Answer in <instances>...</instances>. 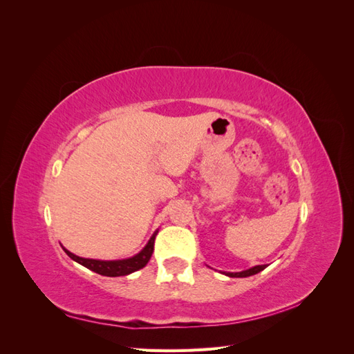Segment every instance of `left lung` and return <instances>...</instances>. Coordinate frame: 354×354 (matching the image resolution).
<instances>
[{"instance_id": "obj_1", "label": "left lung", "mask_w": 354, "mask_h": 354, "mask_svg": "<svg viewBox=\"0 0 354 354\" xmlns=\"http://www.w3.org/2000/svg\"><path fill=\"white\" fill-rule=\"evenodd\" d=\"M266 267H267L266 264H263V266H254V267H251V269H246V270H242V272H236V273L226 272L224 274L229 276V277H248V276H252V274L260 273L261 270H264V269H266Z\"/></svg>"}]
</instances>
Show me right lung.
<instances>
[{"label":"right lung","instance_id":"1","mask_svg":"<svg viewBox=\"0 0 354 354\" xmlns=\"http://www.w3.org/2000/svg\"><path fill=\"white\" fill-rule=\"evenodd\" d=\"M158 234V230L153 232V234L146 243L145 248L136 254L134 257H130V259H124V260H94V259H84V257H78L68 251L65 246H62L65 252L71 257L73 261L80 263L81 266L87 267L91 272L99 273L102 276H109V277H116V276H127L133 272H137L143 269V267L151 260V257L153 254V245H155V238Z\"/></svg>","mask_w":354,"mask_h":354}]
</instances>
